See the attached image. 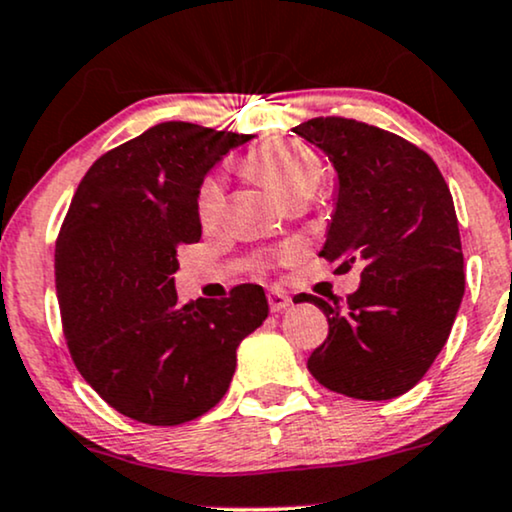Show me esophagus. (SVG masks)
I'll return each instance as SVG.
<instances>
[{
  "instance_id": "1",
  "label": "esophagus",
  "mask_w": 512,
  "mask_h": 512,
  "mask_svg": "<svg viewBox=\"0 0 512 512\" xmlns=\"http://www.w3.org/2000/svg\"><path fill=\"white\" fill-rule=\"evenodd\" d=\"M267 300H269V307H272V312H281L291 305V298H288L283 291H269Z\"/></svg>"
}]
</instances>
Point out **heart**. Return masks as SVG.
Segmentation results:
<instances>
[{
  "label": "heart",
  "mask_w": 512,
  "mask_h": 512,
  "mask_svg": "<svg viewBox=\"0 0 512 512\" xmlns=\"http://www.w3.org/2000/svg\"><path fill=\"white\" fill-rule=\"evenodd\" d=\"M245 171L252 178L272 188L283 202L305 200L322 178V164L312 147L300 140H272L252 150L245 157ZM197 217L202 224H217L224 212V188L214 174L205 176L195 195Z\"/></svg>",
  "instance_id": "1"
}]
</instances>
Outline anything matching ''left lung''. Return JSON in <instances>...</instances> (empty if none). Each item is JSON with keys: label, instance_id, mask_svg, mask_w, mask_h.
<instances>
[{"label": "left lung", "instance_id": "obj_1", "mask_svg": "<svg viewBox=\"0 0 512 512\" xmlns=\"http://www.w3.org/2000/svg\"><path fill=\"white\" fill-rule=\"evenodd\" d=\"M293 131L324 150L338 174L319 257L336 274L362 269L346 303L300 295L329 322L307 369L343 396L396 398L432 367L465 293L453 195L427 152L384 128L317 116Z\"/></svg>", "mask_w": 512, "mask_h": 512}]
</instances>
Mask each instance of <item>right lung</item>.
I'll return each instance as SVG.
<instances>
[{
	"label": "right lung",
	"instance_id": "right-lung-1",
	"mask_svg": "<svg viewBox=\"0 0 512 512\" xmlns=\"http://www.w3.org/2000/svg\"><path fill=\"white\" fill-rule=\"evenodd\" d=\"M252 135L166 121L104 152L61 224L54 281L73 365L114 410L174 427L229 391L236 348L269 315L262 286L178 303L176 250L202 236L205 174Z\"/></svg>",
	"mask_w": 512,
	"mask_h": 512
}]
</instances>
